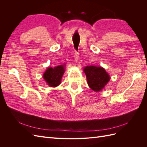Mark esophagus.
Segmentation results:
<instances>
[{"mask_svg":"<svg viewBox=\"0 0 147 147\" xmlns=\"http://www.w3.org/2000/svg\"><path fill=\"white\" fill-rule=\"evenodd\" d=\"M78 57H79V55L77 51L75 52V55H74V58H75V61L77 62L78 60Z\"/></svg>","mask_w":147,"mask_h":147,"instance_id":"1","label":"esophagus"}]
</instances>
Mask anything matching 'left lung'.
Wrapping results in <instances>:
<instances>
[{"label":"left lung","instance_id":"left-lung-1","mask_svg":"<svg viewBox=\"0 0 147 147\" xmlns=\"http://www.w3.org/2000/svg\"><path fill=\"white\" fill-rule=\"evenodd\" d=\"M88 86L94 91H100L110 80L109 75L101 67L86 66L83 69Z\"/></svg>","mask_w":147,"mask_h":147}]
</instances>
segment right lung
I'll use <instances>...</instances> for the list:
<instances>
[{"instance_id":"1","label":"right lung","mask_w":147,"mask_h":147,"mask_svg":"<svg viewBox=\"0 0 147 147\" xmlns=\"http://www.w3.org/2000/svg\"><path fill=\"white\" fill-rule=\"evenodd\" d=\"M64 65H57L54 68L48 67L44 73L43 77L51 87H56L61 84L62 77L64 74Z\"/></svg>"}]
</instances>
